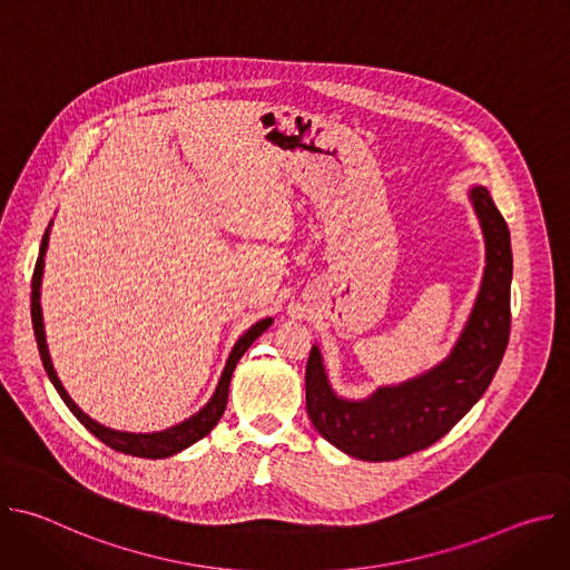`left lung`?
<instances>
[{"mask_svg": "<svg viewBox=\"0 0 570 570\" xmlns=\"http://www.w3.org/2000/svg\"><path fill=\"white\" fill-rule=\"evenodd\" d=\"M469 198L484 236V275L464 330L433 370L361 401L338 396L313 345L306 363V413L315 431L352 458L399 460L444 438L490 387L510 341V229L490 191Z\"/></svg>", "mask_w": 570, "mask_h": 570, "instance_id": "1", "label": "left lung"}]
</instances>
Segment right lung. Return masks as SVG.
Returning a JSON list of instances; mask_svg holds the SVG:
<instances>
[{
    "label": "right lung",
    "mask_w": 570,
    "mask_h": 570,
    "mask_svg": "<svg viewBox=\"0 0 570 570\" xmlns=\"http://www.w3.org/2000/svg\"><path fill=\"white\" fill-rule=\"evenodd\" d=\"M47 243H49V229L42 236V246H40V255H38V262H36L33 282H31V320H33V334H36L38 352H40L42 365L47 370V376L53 383V387L58 390V394L65 401L67 409L73 413V417L80 424H83L95 438H99L106 446H110V449H115L119 453H126V455H137V458H153V460L169 458V455H176L183 449L191 446L194 442L203 440L218 424V420L225 413L229 381H232V372H234L236 363L240 361L243 354L248 352V347L271 327L273 317L259 320L257 324H253V327L236 341V345H234V350H232V354H229V358L225 363V370L220 374V381L216 385V392L212 394V399L203 405V409L196 415H191L189 420H185V422H180V424H176V426H171L167 431H159V433H124V431H115V429H108V426L95 422L92 417H88L83 411L78 409V405L71 401V396L65 392V387H62V383L56 376V370L51 365V358H49V352H47V341H45L42 308H40V282H42Z\"/></svg>",
    "instance_id": "right-lung-1"
}]
</instances>
